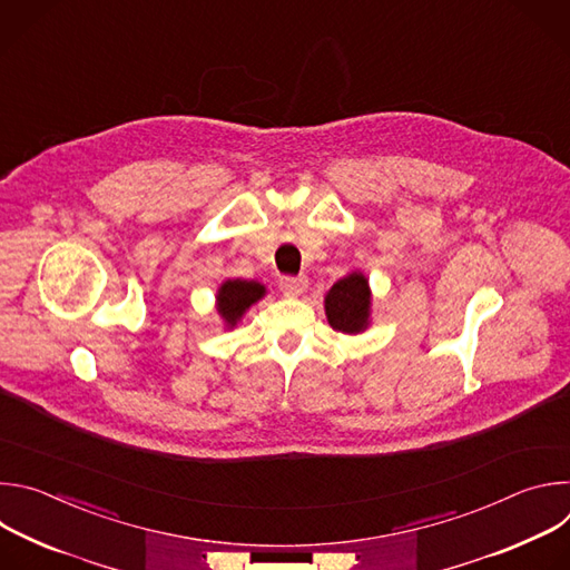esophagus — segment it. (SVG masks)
<instances>
[{"mask_svg":"<svg viewBox=\"0 0 570 570\" xmlns=\"http://www.w3.org/2000/svg\"><path fill=\"white\" fill-rule=\"evenodd\" d=\"M279 288L284 295L288 297H299L306 293L308 288V279L306 277H282L279 279Z\"/></svg>","mask_w":570,"mask_h":570,"instance_id":"esophagus-1","label":"esophagus"}]
</instances>
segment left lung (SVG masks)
Here are the masks:
<instances>
[{
  "label": "left lung",
  "instance_id": "left-lung-1",
  "mask_svg": "<svg viewBox=\"0 0 570 570\" xmlns=\"http://www.w3.org/2000/svg\"><path fill=\"white\" fill-rule=\"evenodd\" d=\"M324 315L332 330L345 336H358L372 324V288L361 271L341 277L324 295Z\"/></svg>",
  "mask_w": 570,
  "mask_h": 570
}]
</instances>
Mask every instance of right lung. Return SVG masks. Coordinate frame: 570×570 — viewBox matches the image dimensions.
I'll return each instance as SVG.
<instances>
[{
    "label": "right lung",
    "mask_w": 570,
    "mask_h": 570,
    "mask_svg": "<svg viewBox=\"0 0 570 570\" xmlns=\"http://www.w3.org/2000/svg\"><path fill=\"white\" fill-rule=\"evenodd\" d=\"M266 293V286L257 279H225L216 291V313L223 320V330H234Z\"/></svg>",
    "instance_id": "1"
}]
</instances>
